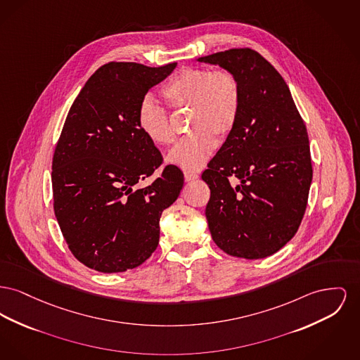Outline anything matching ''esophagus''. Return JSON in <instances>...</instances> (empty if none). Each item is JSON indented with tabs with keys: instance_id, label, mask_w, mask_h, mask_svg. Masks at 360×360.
<instances>
[{
	"instance_id": "1",
	"label": "esophagus",
	"mask_w": 360,
	"mask_h": 360,
	"mask_svg": "<svg viewBox=\"0 0 360 360\" xmlns=\"http://www.w3.org/2000/svg\"><path fill=\"white\" fill-rule=\"evenodd\" d=\"M198 178V174L197 172H191V171H185V181L186 182H191Z\"/></svg>"
}]
</instances>
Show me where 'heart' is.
<instances>
[{"label":"heart","instance_id":"1","mask_svg":"<svg viewBox=\"0 0 360 360\" xmlns=\"http://www.w3.org/2000/svg\"><path fill=\"white\" fill-rule=\"evenodd\" d=\"M169 108L189 107V130L174 148L169 160L186 171H198L216 148V134L226 137L236 125L242 92L236 76L227 69L186 68L162 86ZM137 127L149 141L167 147L175 140L169 112L150 98H144L137 110Z\"/></svg>","mask_w":360,"mask_h":360}]
</instances>
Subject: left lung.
Returning <instances> with one entry per match:
<instances>
[{
	"label": "left lung",
	"instance_id": "8db88e82",
	"mask_svg": "<svg viewBox=\"0 0 360 360\" xmlns=\"http://www.w3.org/2000/svg\"><path fill=\"white\" fill-rule=\"evenodd\" d=\"M198 61L230 70L242 92L236 125L201 175L211 189L212 239L233 257L265 258L292 239L307 207V129L288 85L255 50L230 49Z\"/></svg>",
	"mask_w": 360,
	"mask_h": 360
}]
</instances>
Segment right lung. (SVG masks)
<instances>
[{
    "label": "right lung",
    "instance_id": "add662e5",
    "mask_svg": "<svg viewBox=\"0 0 360 360\" xmlns=\"http://www.w3.org/2000/svg\"><path fill=\"white\" fill-rule=\"evenodd\" d=\"M175 66L105 64L66 115L51 166L54 213L69 250L98 272L147 261L159 243L160 214L182 191L184 174L174 165L139 186L163 158L137 127V110Z\"/></svg>",
    "mask_w": 360,
    "mask_h": 360
}]
</instances>
